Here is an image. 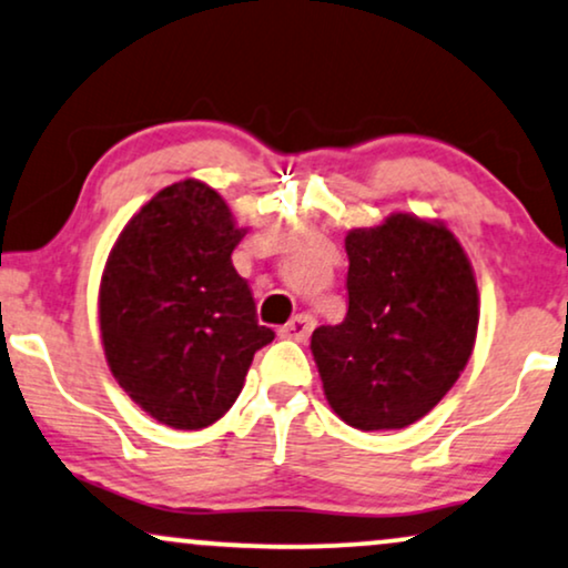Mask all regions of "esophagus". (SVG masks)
I'll return each instance as SVG.
<instances>
[{
	"label": "esophagus",
	"instance_id": "esophagus-1",
	"mask_svg": "<svg viewBox=\"0 0 568 568\" xmlns=\"http://www.w3.org/2000/svg\"><path fill=\"white\" fill-rule=\"evenodd\" d=\"M313 326H316V321H313V316H307V313H300V316H295L290 321V324L278 328V334H282L284 339H295V342H305L307 337H311Z\"/></svg>",
	"mask_w": 568,
	"mask_h": 568
}]
</instances>
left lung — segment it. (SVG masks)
<instances>
[{
    "mask_svg": "<svg viewBox=\"0 0 568 568\" xmlns=\"http://www.w3.org/2000/svg\"><path fill=\"white\" fill-rule=\"evenodd\" d=\"M345 250L347 316L313 332V361L342 422L403 429L443 400L471 358L477 278L445 223L408 213L353 229Z\"/></svg>",
    "mask_w": 568,
    "mask_h": 568,
    "instance_id": "left-lung-1",
    "label": "left lung"
}]
</instances>
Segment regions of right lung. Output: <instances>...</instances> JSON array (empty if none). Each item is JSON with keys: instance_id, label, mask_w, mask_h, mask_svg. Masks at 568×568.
<instances>
[{"instance_id": "right-lung-1", "label": "right lung", "mask_w": 568, "mask_h": 568, "mask_svg": "<svg viewBox=\"0 0 568 568\" xmlns=\"http://www.w3.org/2000/svg\"><path fill=\"white\" fill-rule=\"evenodd\" d=\"M247 229L215 189L186 179L125 223L100 284V332L115 382L173 429H202L234 405L273 332L231 263Z\"/></svg>"}]
</instances>
